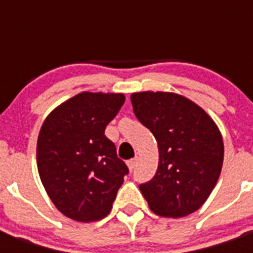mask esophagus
Returning <instances> with one entry per match:
<instances>
[{"instance_id":"34e87169","label":"esophagus","mask_w":253,"mask_h":253,"mask_svg":"<svg viewBox=\"0 0 253 253\" xmlns=\"http://www.w3.org/2000/svg\"><path fill=\"white\" fill-rule=\"evenodd\" d=\"M136 163H138V159H136V158L131 159V160H128V162H127V166H128L130 170H132V169L136 167Z\"/></svg>"}]
</instances>
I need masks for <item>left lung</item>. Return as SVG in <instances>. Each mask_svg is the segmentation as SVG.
Segmentation results:
<instances>
[{"label": "left lung", "instance_id": "left-lung-1", "mask_svg": "<svg viewBox=\"0 0 253 253\" xmlns=\"http://www.w3.org/2000/svg\"><path fill=\"white\" fill-rule=\"evenodd\" d=\"M139 122L154 134L158 170L139 185L155 214L181 218L205 204L219 178L223 140L204 109L180 94L140 91L131 94Z\"/></svg>", "mask_w": 253, "mask_h": 253}]
</instances>
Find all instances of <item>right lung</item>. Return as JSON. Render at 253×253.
<instances>
[{"label": "right lung", "instance_id": "1", "mask_svg": "<svg viewBox=\"0 0 253 253\" xmlns=\"http://www.w3.org/2000/svg\"><path fill=\"white\" fill-rule=\"evenodd\" d=\"M125 95L83 91L45 118L37 146L38 172L57 210L77 222L105 218L128 168L105 128Z\"/></svg>", "mask_w": 253, "mask_h": 253}]
</instances>
